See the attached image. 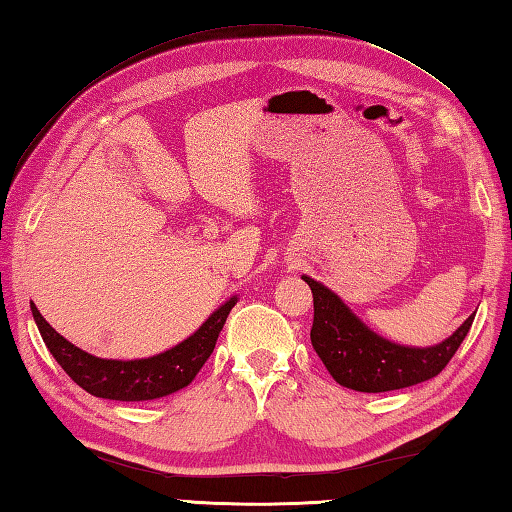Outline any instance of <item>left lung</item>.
<instances>
[{
	"mask_svg": "<svg viewBox=\"0 0 512 512\" xmlns=\"http://www.w3.org/2000/svg\"><path fill=\"white\" fill-rule=\"evenodd\" d=\"M312 290L314 321L310 341L336 383L367 394L411 387L438 376L469 334L471 314L449 339L431 347H411L369 330L343 299L312 277H301Z\"/></svg>",
	"mask_w": 512,
	"mask_h": 512,
	"instance_id": "8db88e82",
	"label": "left lung"
}]
</instances>
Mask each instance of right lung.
<instances>
[{"label": "right lung", "instance_id": "right-lung-1", "mask_svg": "<svg viewBox=\"0 0 512 512\" xmlns=\"http://www.w3.org/2000/svg\"><path fill=\"white\" fill-rule=\"evenodd\" d=\"M235 303L237 295L224 301L189 339L173 345L171 350L149 358H134V361H118V358H99L88 354L81 347L72 345L68 339H63L41 317L35 303H30V310L41 339L54 356V361L63 367V372L76 385L96 398L140 402L169 396L173 391L187 387L198 376L202 365L213 354L217 336H220L228 312L233 310Z\"/></svg>", "mask_w": 512, "mask_h": 512}]
</instances>
